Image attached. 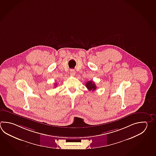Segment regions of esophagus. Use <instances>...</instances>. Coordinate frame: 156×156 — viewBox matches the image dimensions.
<instances>
[{
  "instance_id": "esophagus-1",
  "label": "esophagus",
  "mask_w": 156,
  "mask_h": 156,
  "mask_svg": "<svg viewBox=\"0 0 156 156\" xmlns=\"http://www.w3.org/2000/svg\"><path fill=\"white\" fill-rule=\"evenodd\" d=\"M76 74V72L74 69H71L70 71V74L72 76H74Z\"/></svg>"
}]
</instances>
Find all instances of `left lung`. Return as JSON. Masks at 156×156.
I'll return each instance as SVG.
<instances>
[{"label": "left lung", "mask_w": 156, "mask_h": 156, "mask_svg": "<svg viewBox=\"0 0 156 156\" xmlns=\"http://www.w3.org/2000/svg\"><path fill=\"white\" fill-rule=\"evenodd\" d=\"M86 87L89 90H95L96 89V86H95V83L93 82L92 80H90L87 82L86 84Z\"/></svg>", "instance_id": "1"}]
</instances>
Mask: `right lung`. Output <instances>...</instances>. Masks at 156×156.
Returning <instances> with one entry per match:
<instances>
[{"mask_svg":"<svg viewBox=\"0 0 156 156\" xmlns=\"http://www.w3.org/2000/svg\"><path fill=\"white\" fill-rule=\"evenodd\" d=\"M55 84V85H54V86H57V84H56V83H55V84Z\"/></svg>","mask_w":156,"mask_h":156,"instance_id":"add662e5","label":"right lung"}]
</instances>
